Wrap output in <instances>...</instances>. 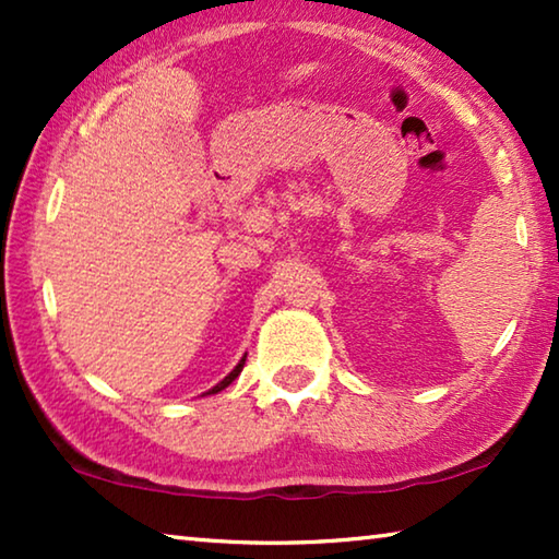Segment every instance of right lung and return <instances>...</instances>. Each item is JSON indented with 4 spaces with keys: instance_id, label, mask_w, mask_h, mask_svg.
Wrapping results in <instances>:
<instances>
[{
    "instance_id": "right-lung-1",
    "label": "right lung",
    "mask_w": 559,
    "mask_h": 559,
    "mask_svg": "<svg viewBox=\"0 0 559 559\" xmlns=\"http://www.w3.org/2000/svg\"><path fill=\"white\" fill-rule=\"evenodd\" d=\"M243 365H246V355L241 357V362H239V365H236V367H234V370H231L229 374H226V377H224V380H222L219 384H216V386H212V390H210V392H206V394H216V392H222V390H226V386H229V384H231V382L236 380V377H239V374H241V370H243Z\"/></svg>"
}]
</instances>
